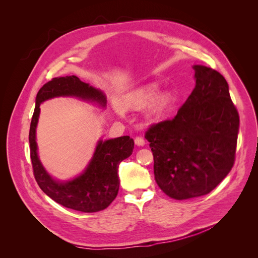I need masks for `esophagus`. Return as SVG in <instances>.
Masks as SVG:
<instances>
[{"label":"esophagus","mask_w":258,"mask_h":258,"mask_svg":"<svg viewBox=\"0 0 258 258\" xmlns=\"http://www.w3.org/2000/svg\"><path fill=\"white\" fill-rule=\"evenodd\" d=\"M135 143H136L138 146H143V145L145 144V140H144L141 136H139V137H136Z\"/></svg>","instance_id":"34e87169"}]
</instances>
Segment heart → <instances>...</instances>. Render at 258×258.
<instances>
[{
  "mask_svg": "<svg viewBox=\"0 0 258 258\" xmlns=\"http://www.w3.org/2000/svg\"><path fill=\"white\" fill-rule=\"evenodd\" d=\"M159 87L157 84L152 83L147 84L143 87H140L134 91L129 92L123 100V103L127 107H134L140 108L147 105L157 96ZM171 102V96L169 93H162L159 97H157L154 101L153 105L151 106L150 114L152 116H158L160 115L166 108L169 106Z\"/></svg>",
  "mask_w": 258,
  "mask_h": 258,
  "instance_id": "heart-1",
  "label": "heart"
}]
</instances>
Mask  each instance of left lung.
<instances>
[{"mask_svg": "<svg viewBox=\"0 0 258 258\" xmlns=\"http://www.w3.org/2000/svg\"><path fill=\"white\" fill-rule=\"evenodd\" d=\"M196 87L172 119L145 132L154 156V174L169 197L183 200L212 191L233 167L239 114L224 76L194 66Z\"/></svg>", "mask_w": 258, "mask_h": 258, "instance_id": "left-lung-1", "label": "left lung"}]
</instances>
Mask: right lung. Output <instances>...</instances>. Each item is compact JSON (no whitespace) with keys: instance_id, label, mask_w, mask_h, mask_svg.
I'll list each match as a JSON object with an SVG mask.
<instances>
[{"instance_id":"obj_1","label":"right lung","mask_w":258,"mask_h":258,"mask_svg":"<svg viewBox=\"0 0 258 258\" xmlns=\"http://www.w3.org/2000/svg\"><path fill=\"white\" fill-rule=\"evenodd\" d=\"M60 96H74L97 101L103 106L106 102L102 92L74 75L56 77L38 90L29 132L30 156L35 181L48 197L61 206L85 213L99 212L110 206L118 194L119 178L117 170L119 163L134 152V139L124 136L100 141L88 168L82 175L66 183L53 181L38 160L35 129L41 103L47 99Z\"/></svg>"}]
</instances>
